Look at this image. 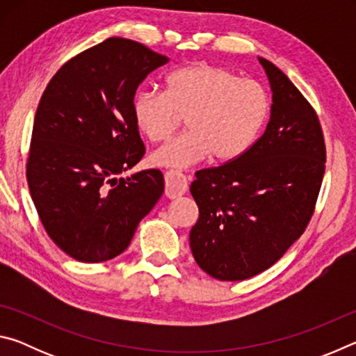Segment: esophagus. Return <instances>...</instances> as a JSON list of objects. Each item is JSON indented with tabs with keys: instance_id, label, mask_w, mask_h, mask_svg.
Instances as JSON below:
<instances>
[{
	"instance_id": "esophagus-1",
	"label": "esophagus",
	"mask_w": 356,
	"mask_h": 356,
	"mask_svg": "<svg viewBox=\"0 0 356 356\" xmlns=\"http://www.w3.org/2000/svg\"><path fill=\"white\" fill-rule=\"evenodd\" d=\"M188 190V180L180 171H168L165 174V195L170 200L182 196Z\"/></svg>"
}]
</instances>
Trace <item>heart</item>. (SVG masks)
Instances as JSON below:
<instances>
[{
	"instance_id": "obj_1",
	"label": "heart",
	"mask_w": 356,
	"mask_h": 356,
	"mask_svg": "<svg viewBox=\"0 0 356 356\" xmlns=\"http://www.w3.org/2000/svg\"><path fill=\"white\" fill-rule=\"evenodd\" d=\"M270 108L261 83L209 64L174 70L165 92L141 91L131 102L138 130L152 143L168 140L186 119L188 134L150 155V163L168 168L191 166L210 154L218 161L237 159L254 143Z\"/></svg>"
}]
</instances>
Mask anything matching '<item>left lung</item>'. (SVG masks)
Segmentation results:
<instances>
[{"instance_id":"1","label":"left lung","mask_w":356,"mask_h":356,"mask_svg":"<svg viewBox=\"0 0 356 356\" xmlns=\"http://www.w3.org/2000/svg\"><path fill=\"white\" fill-rule=\"evenodd\" d=\"M273 92L264 135L227 163L196 172L200 218L190 231L196 264L220 281L272 267L305 232L325 172L321 122L284 72L259 58Z\"/></svg>"}]
</instances>
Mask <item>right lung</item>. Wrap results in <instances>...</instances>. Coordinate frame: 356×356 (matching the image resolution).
Listing matches in <instances>:
<instances>
[{
    "mask_svg": "<svg viewBox=\"0 0 356 356\" xmlns=\"http://www.w3.org/2000/svg\"><path fill=\"white\" fill-rule=\"evenodd\" d=\"M168 61L140 42L110 38L69 59L42 94L28 186L47 234L76 261L124 252L163 195L159 170L118 176L146 152L131 114L136 89Z\"/></svg>",
    "mask_w": 356,
    "mask_h": 356,
    "instance_id": "1",
    "label": "right lung"
}]
</instances>
